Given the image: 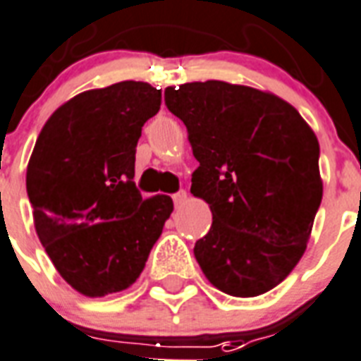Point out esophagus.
<instances>
[{
	"label": "esophagus",
	"instance_id": "esophagus-1",
	"mask_svg": "<svg viewBox=\"0 0 361 361\" xmlns=\"http://www.w3.org/2000/svg\"><path fill=\"white\" fill-rule=\"evenodd\" d=\"M173 201H175V207H183V204L188 201V194H186L184 190H180V192H177V194L173 195Z\"/></svg>",
	"mask_w": 361,
	"mask_h": 361
}]
</instances>
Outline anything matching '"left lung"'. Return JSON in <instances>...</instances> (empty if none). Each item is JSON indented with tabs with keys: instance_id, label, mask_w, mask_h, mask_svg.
<instances>
[{
	"instance_id": "obj_1",
	"label": "left lung",
	"mask_w": 361,
	"mask_h": 361,
	"mask_svg": "<svg viewBox=\"0 0 361 361\" xmlns=\"http://www.w3.org/2000/svg\"><path fill=\"white\" fill-rule=\"evenodd\" d=\"M166 106L199 162L190 192L212 212L199 267L226 295H264L298 264L321 207L315 132L283 99L220 80L167 87Z\"/></svg>"
}]
</instances>
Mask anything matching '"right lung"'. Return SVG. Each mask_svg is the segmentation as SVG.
I'll use <instances>...</instances> for the list:
<instances>
[{"label": "right lung", "mask_w": 361, "mask_h": 361, "mask_svg": "<svg viewBox=\"0 0 361 361\" xmlns=\"http://www.w3.org/2000/svg\"><path fill=\"white\" fill-rule=\"evenodd\" d=\"M160 104L162 91L145 82L83 91L37 137L25 173L35 231L80 295L128 289L171 216L169 195L143 199L134 183L141 126Z\"/></svg>", "instance_id": "right-lung-1"}]
</instances>
